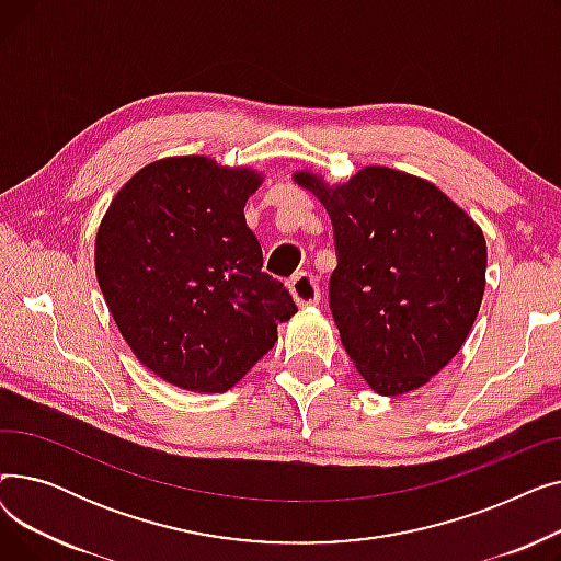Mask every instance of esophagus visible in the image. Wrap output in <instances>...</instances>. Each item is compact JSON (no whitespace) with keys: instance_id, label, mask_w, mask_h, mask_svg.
<instances>
[{"instance_id":"esophagus-1","label":"esophagus","mask_w":561,"mask_h":561,"mask_svg":"<svg viewBox=\"0 0 561 561\" xmlns=\"http://www.w3.org/2000/svg\"><path fill=\"white\" fill-rule=\"evenodd\" d=\"M288 290H290L293 300H296L300 307H313L320 300L318 279L313 275H307V273H300L296 277H290Z\"/></svg>"}]
</instances>
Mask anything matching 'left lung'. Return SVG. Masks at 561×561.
<instances>
[{
  "instance_id": "1",
  "label": "left lung",
  "mask_w": 561,
  "mask_h": 561,
  "mask_svg": "<svg viewBox=\"0 0 561 561\" xmlns=\"http://www.w3.org/2000/svg\"><path fill=\"white\" fill-rule=\"evenodd\" d=\"M334 222L330 305L345 352L379 396L425 387L466 343L486 286L482 227L423 176L366 165L345 182L296 170Z\"/></svg>"
}]
</instances>
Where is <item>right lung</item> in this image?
<instances>
[{
  "label": "right lung",
  "mask_w": 561,
  "mask_h": 561,
  "mask_svg": "<svg viewBox=\"0 0 561 561\" xmlns=\"http://www.w3.org/2000/svg\"><path fill=\"white\" fill-rule=\"evenodd\" d=\"M265 174L211 157H165L115 193L95 275L134 357L172 387L225 393L298 313L245 222Z\"/></svg>",
  "instance_id": "obj_1"
}]
</instances>
